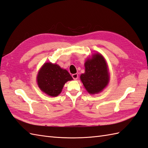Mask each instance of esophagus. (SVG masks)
Wrapping results in <instances>:
<instances>
[{"label": "esophagus", "mask_w": 148, "mask_h": 148, "mask_svg": "<svg viewBox=\"0 0 148 148\" xmlns=\"http://www.w3.org/2000/svg\"><path fill=\"white\" fill-rule=\"evenodd\" d=\"M72 77H73V78L74 79V80H76L78 78V74H74L72 75Z\"/></svg>", "instance_id": "obj_1"}]
</instances>
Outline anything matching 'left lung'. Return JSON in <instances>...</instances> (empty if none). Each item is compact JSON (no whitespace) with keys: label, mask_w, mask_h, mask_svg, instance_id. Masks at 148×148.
Masks as SVG:
<instances>
[{"label":"left lung","mask_w":148,"mask_h":148,"mask_svg":"<svg viewBox=\"0 0 148 148\" xmlns=\"http://www.w3.org/2000/svg\"><path fill=\"white\" fill-rule=\"evenodd\" d=\"M84 64L85 73L81 75V80L89 93H98L108 83L109 75L105 60L97 53L86 61Z\"/></svg>","instance_id":"left-lung-1"}]
</instances>
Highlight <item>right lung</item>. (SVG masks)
Segmentation results:
<instances>
[{
	"label": "right lung",
	"instance_id": "right-lung-1",
	"mask_svg": "<svg viewBox=\"0 0 148 148\" xmlns=\"http://www.w3.org/2000/svg\"><path fill=\"white\" fill-rule=\"evenodd\" d=\"M70 74L57 64L45 63L37 75V82L40 90L50 97L59 95L65 83L73 80Z\"/></svg>",
	"mask_w": 148,
	"mask_h": 148
}]
</instances>
